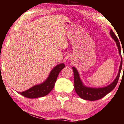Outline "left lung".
Returning a JSON list of instances; mask_svg holds the SVG:
<instances>
[{
  "instance_id": "left-lung-1",
  "label": "left lung",
  "mask_w": 124,
  "mask_h": 124,
  "mask_svg": "<svg viewBox=\"0 0 124 124\" xmlns=\"http://www.w3.org/2000/svg\"><path fill=\"white\" fill-rule=\"evenodd\" d=\"M110 34L112 38L116 42L117 46L118 47L119 52L121 57V61L120 63V66L119 67V70L118 74H117L116 78L114 80V81L107 86L102 87V88H91L86 87L81 82L80 79L79 73L78 72L77 70L75 67H73V70L74 72V89L75 92L79 95V96L82 99L89 101H96L100 99H101L102 98L104 97L106 95H107L108 93H109L112 90L114 89L115 87L116 86L118 80L120 77V72L122 68V64H123V59L121 57V47L120 43L118 39H117L116 35L113 32L112 29H111Z\"/></svg>"
}]
</instances>
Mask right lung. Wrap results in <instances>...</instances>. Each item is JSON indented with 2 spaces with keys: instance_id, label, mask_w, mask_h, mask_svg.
Segmentation results:
<instances>
[{
  "instance_id": "obj_1",
  "label": "right lung",
  "mask_w": 124,
  "mask_h": 124,
  "mask_svg": "<svg viewBox=\"0 0 124 124\" xmlns=\"http://www.w3.org/2000/svg\"><path fill=\"white\" fill-rule=\"evenodd\" d=\"M64 67L65 65L63 63L57 65L51 70L49 77L45 82L35 85L23 92H18V93L25 97L29 98H38L47 95L53 89L58 74Z\"/></svg>"
}]
</instances>
